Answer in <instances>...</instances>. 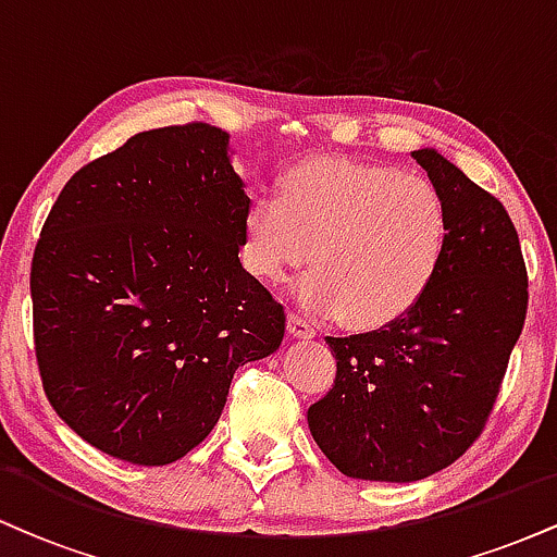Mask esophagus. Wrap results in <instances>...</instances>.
I'll return each mask as SVG.
<instances>
[{"label":"esophagus","mask_w":557,"mask_h":557,"mask_svg":"<svg viewBox=\"0 0 557 557\" xmlns=\"http://www.w3.org/2000/svg\"><path fill=\"white\" fill-rule=\"evenodd\" d=\"M287 332H290L293 337H298V341H311V337L317 335V330L311 327V324L298 314L287 317Z\"/></svg>","instance_id":"obj_1"}]
</instances>
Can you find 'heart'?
<instances>
[{
	"mask_svg": "<svg viewBox=\"0 0 557 557\" xmlns=\"http://www.w3.org/2000/svg\"><path fill=\"white\" fill-rule=\"evenodd\" d=\"M447 240L450 214L430 181L369 159L314 157L277 177V196L248 203L240 257L272 285L311 257L298 304L356 330H382L430 293Z\"/></svg>",
	"mask_w": 557,
	"mask_h": 557,
	"instance_id": "heart-1",
	"label": "heart"
}]
</instances>
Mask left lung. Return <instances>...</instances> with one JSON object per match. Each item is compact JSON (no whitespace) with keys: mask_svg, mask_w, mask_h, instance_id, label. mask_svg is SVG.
<instances>
[{"mask_svg":"<svg viewBox=\"0 0 557 557\" xmlns=\"http://www.w3.org/2000/svg\"><path fill=\"white\" fill-rule=\"evenodd\" d=\"M411 157L450 214L443 267L389 327L327 337L335 385L306 413L337 471L369 482H419L474 445L529 304L519 233L503 203L434 149Z\"/></svg>","mask_w":557,"mask_h":557,"instance_id":"1","label":"left lung"}]
</instances>
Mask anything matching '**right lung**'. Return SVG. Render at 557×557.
Here are the masks:
<instances>
[{
	"mask_svg": "<svg viewBox=\"0 0 557 557\" xmlns=\"http://www.w3.org/2000/svg\"><path fill=\"white\" fill-rule=\"evenodd\" d=\"M207 123L127 138L70 177L30 264L44 393L88 445L168 466L214 430L285 311L243 270L251 198Z\"/></svg>",
	"mask_w": 557,
	"mask_h": 557,
	"instance_id": "right-lung-1",
	"label": "right lung"
}]
</instances>
